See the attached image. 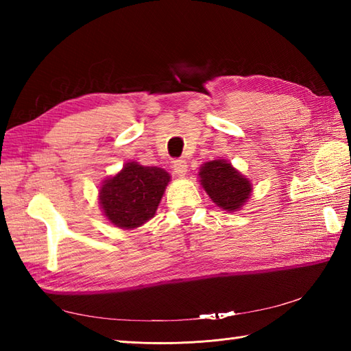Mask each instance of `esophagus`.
<instances>
[{
    "instance_id": "1",
    "label": "esophagus",
    "mask_w": 351,
    "mask_h": 351,
    "mask_svg": "<svg viewBox=\"0 0 351 351\" xmlns=\"http://www.w3.org/2000/svg\"><path fill=\"white\" fill-rule=\"evenodd\" d=\"M173 170H175V173L178 175V176H185L187 175V170H189V166H187V162H185L184 160H175L173 161Z\"/></svg>"
}]
</instances>
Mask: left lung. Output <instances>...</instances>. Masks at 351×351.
Returning <instances> with one entry per match:
<instances>
[{
    "mask_svg": "<svg viewBox=\"0 0 351 351\" xmlns=\"http://www.w3.org/2000/svg\"><path fill=\"white\" fill-rule=\"evenodd\" d=\"M199 182L213 202L235 213L249 202L252 182L226 160H213L199 167Z\"/></svg>",
    "mask_w": 351,
    "mask_h": 351,
    "instance_id": "1",
    "label": "left lung"
}]
</instances>
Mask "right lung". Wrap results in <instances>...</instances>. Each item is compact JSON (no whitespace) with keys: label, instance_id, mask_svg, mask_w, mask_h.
<instances>
[{"label":"right lung","instance_id":"obj_1","mask_svg":"<svg viewBox=\"0 0 351 351\" xmlns=\"http://www.w3.org/2000/svg\"><path fill=\"white\" fill-rule=\"evenodd\" d=\"M170 182V173L161 167L125 162L121 171L101 184L99 206L111 225L119 229H136L151 220Z\"/></svg>","mask_w":351,"mask_h":351}]
</instances>
